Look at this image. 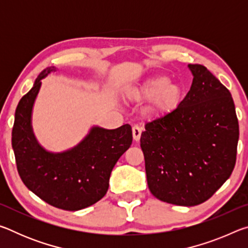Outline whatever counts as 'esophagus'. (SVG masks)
Segmentation results:
<instances>
[{
  "label": "esophagus",
  "mask_w": 248,
  "mask_h": 248,
  "mask_svg": "<svg viewBox=\"0 0 248 248\" xmlns=\"http://www.w3.org/2000/svg\"><path fill=\"white\" fill-rule=\"evenodd\" d=\"M141 133H142V128L139 127V125H134L132 128V134H133V140L134 141H139L141 138Z\"/></svg>",
  "instance_id": "1"
}]
</instances>
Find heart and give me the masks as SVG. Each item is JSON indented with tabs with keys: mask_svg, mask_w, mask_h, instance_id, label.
Returning a JSON list of instances; mask_svg holds the SVG:
<instances>
[{
	"mask_svg": "<svg viewBox=\"0 0 248 248\" xmlns=\"http://www.w3.org/2000/svg\"><path fill=\"white\" fill-rule=\"evenodd\" d=\"M136 99H151L150 108L158 114L175 110L183 97V89L177 83L170 82L165 75H154L130 91Z\"/></svg>",
	"mask_w": 248,
	"mask_h": 248,
	"instance_id": "heart-1",
	"label": "heart"
}]
</instances>
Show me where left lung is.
I'll return each instance as SVG.
<instances>
[{
  "mask_svg": "<svg viewBox=\"0 0 248 248\" xmlns=\"http://www.w3.org/2000/svg\"><path fill=\"white\" fill-rule=\"evenodd\" d=\"M190 91L175 110L145 124L141 149L150 191L167 203L207 201L232 174L238 120L230 91L201 64H188Z\"/></svg>",
  "mask_w": 248,
  "mask_h": 248,
  "instance_id": "1",
  "label": "left lung"
}]
</instances>
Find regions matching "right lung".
Masks as SVG:
<instances>
[{"label":"right lung","mask_w":248,"mask_h":248,"mask_svg":"<svg viewBox=\"0 0 248 248\" xmlns=\"http://www.w3.org/2000/svg\"><path fill=\"white\" fill-rule=\"evenodd\" d=\"M57 70L45 69L19 100L12 146L18 174L29 190L53 207L78 211L106 195L112 169L132 143V130L128 124L112 130L94 125L72 149L60 153L44 149L32 131V107L41 79Z\"/></svg>","instance_id":"right-lung-1"}]
</instances>
